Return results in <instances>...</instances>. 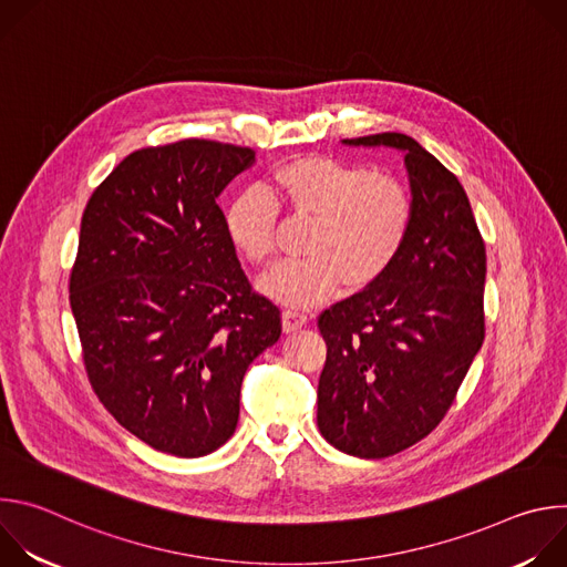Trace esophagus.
I'll list each match as a JSON object with an SVG mask.
<instances>
[{
	"label": "esophagus",
	"instance_id": "esophagus-1",
	"mask_svg": "<svg viewBox=\"0 0 567 567\" xmlns=\"http://www.w3.org/2000/svg\"><path fill=\"white\" fill-rule=\"evenodd\" d=\"M307 320H309V316L302 309L289 307V309L282 311V328H285V332H296V330L305 328Z\"/></svg>",
	"mask_w": 567,
	"mask_h": 567
}]
</instances>
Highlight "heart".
Segmentation results:
<instances>
[{"instance_id":"obj_1","label":"heart","mask_w":567,"mask_h":567,"mask_svg":"<svg viewBox=\"0 0 567 567\" xmlns=\"http://www.w3.org/2000/svg\"><path fill=\"white\" fill-rule=\"evenodd\" d=\"M278 206L313 219L305 239L309 256L282 262L262 280V289L287 305H316L343 280L348 287L372 282L413 224V197L396 177L339 158H298L241 190L224 213L230 245L251 265L274 260Z\"/></svg>"}]
</instances>
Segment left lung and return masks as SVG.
<instances>
[{"instance_id": "8db88e82", "label": "left lung", "mask_w": 567, "mask_h": 567, "mask_svg": "<svg viewBox=\"0 0 567 567\" xmlns=\"http://www.w3.org/2000/svg\"><path fill=\"white\" fill-rule=\"evenodd\" d=\"M403 152L413 224L392 265L318 318L328 343L318 429L354 457H388L446 415L484 341L487 254L468 197L413 136L343 138Z\"/></svg>"}]
</instances>
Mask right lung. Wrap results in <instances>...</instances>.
I'll use <instances>...</instances> for the list:
<instances>
[{
  "label": "right lung",
  "instance_id": "1",
  "mask_svg": "<svg viewBox=\"0 0 567 567\" xmlns=\"http://www.w3.org/2000/svg\"><path fill=\"white\" fill-rule=\"evenodd\" d=\"M251 147L186 138L125 156L80 221L69 300L94 392L147 446L202 457L230 440L245 372L282 332L217 206Z\"/></svg>",
  "mask_w": 567,
  "mask_h": 567
}]
</instances>
